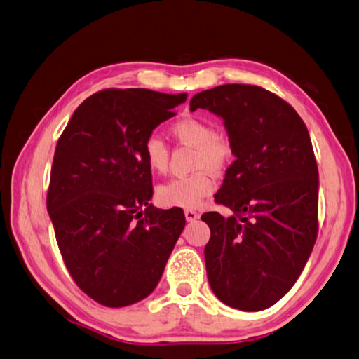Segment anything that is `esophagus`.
I'll list each match as a JSON object with an SVG mask.
<instances>
[{"label":"esophagus","instance_id":"1","mask_svg":"<svg viewBox=\"0 0 359 359\" xmlns=\"http://www.w3.org/2000/svg\"><path fill=\"white\" fill-rule=\"evenodd\" d=\"M184 215H186L187 222H194V220H197L200 217V214L197 211H194V209H186Z\"/></svg>","mask_w":359,"mask_h":359}]
</instances>
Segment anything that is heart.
I'll use <instances>...</instances> for the list:
<instances>
[{"instance_id": "obj_1", "label": "heart", "mask_w": 359, "mask_h": 359, "mask_svg": "<svg viewBox=\"0 0 359 359\" xmlns=\"http://www.w3.org/2000/svg\"><path fill=\"white\" fill-rule=\"evenodd\" d=\"M178 142L195 148L192 167L197 172L187 177L172 178L158 187V201L165 208H195L214 191L211 173H222L233 161V144L228 137L215 133L212 123L197 117H186L172 126ZM144 158L154 173H164L168 164L165 142L156 134L144 142Z\"/></svg>"}]
</instances>
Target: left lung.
I'll list each match as a JSON object with an SVG mask.
<instances>
[{"label": "left lung", "instance_id": "left-lung-1", "mask_svg": "<svg viewBox=\"0 0 359 359\" xmlns=\"http://www.w3.org/2000/svg\"><path fill=\"white\" fill-rule=\"evenodd\" d=\"M225 120L236 161L214 195L231 217L206 212L208 281L225 305L261 311L295 285L319 231V170L306 125L285 100L223 84L191 100Z\"/></svg>", "mask_w": 359, "mask_h": 359}]
</instances>
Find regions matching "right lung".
Instances as JSON below:
<instances>
[{
  "mask_svg": "<svg viewBox=\"0 0 359 359\" xmlns=\"http://www.w3.org/2000/svg\"><path fill=\"white\" fill-rule=\"evenodd\" d=\"M187 93L106 89L74 111L54 151L46 208L69 273L100 305L150 295L186 217L156 209L144 142Z\"/></svg>",
  "mask_w": 359,
  "mask_h": 359,
  "instance_id": "obj_1",
  "label": "right lung"
}]
</instances>
